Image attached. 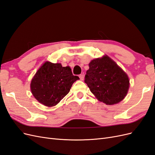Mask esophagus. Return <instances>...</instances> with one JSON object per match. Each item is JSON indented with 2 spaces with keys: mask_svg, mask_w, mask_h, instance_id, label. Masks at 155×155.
<instances>
[{
  "mask_svg": "<svg viewBox=\"0 0 155 155\" xmlns=\"http://www.w3.org/2000/svg\"><path fill=\"white\" fill-rule=\"evenodd\" d=\"M79 79H80L81 81H83V79H84V75L83 74L79 75Z\"/></svg>",
  "mask_w": 155,
  "mask_h": 155,
  "instance_id": "34e87169",
  "label": "esophagus"
}]
</instances>
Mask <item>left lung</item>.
Segmentation results:
<instances>
[{"instance_id": "1", "label": "left lung", "mask_w": 155, "mask_h": 155, "mask_svg": "<svg viewBox=\"0 0 155 155\" xmlns=\"http://www.w3.org/2000/svg\"><path fill=\"white\" fill-rule=\"evenodd\" d=\"M85 83L97 99L106 105L122 101L127 94L129 79L127 74L109 56L92 60Z\"/></svg>"}]
</instances>
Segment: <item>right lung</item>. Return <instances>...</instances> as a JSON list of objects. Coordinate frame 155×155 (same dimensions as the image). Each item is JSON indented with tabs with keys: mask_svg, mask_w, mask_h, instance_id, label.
<instances>
[{
	"mask_svg": "<svg viewBox=\"0 0 155 155\" xmlns=\"http://www.w3.org/2000/svg\"><path fill=\"white\" fill-rule=\"evenodd\" d=\"M78 76H74L69 67L61 63L45 62L32 78L30 88L33 96L46 107L57 105L69 92Z\"/></svg>",
	"mask_w": 155,
	"mask_h": 155,
	"instance_id": "add662e5",
	"label": "right lung"
}]
</instances>
